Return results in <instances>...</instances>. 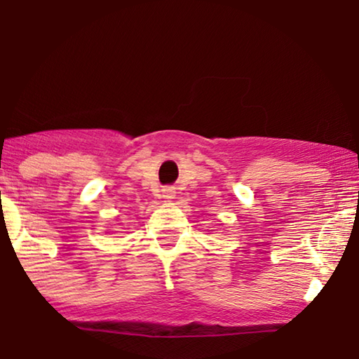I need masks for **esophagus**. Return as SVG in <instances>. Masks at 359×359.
Wrapping results in <instances>:
<instances>
[{"instance_id":"34e87169","label":"esophagus","mask_w":359,"mask_h":359,"mask_svg":"<svg viewBox=\"0 0 359 359\" xmlns=\"http://www.w3.org/2000/svg\"><path fill=\"white\" fill-rule=\"evenodd\" d=\"M175 196H176V191H175V188H165L163 191H162V197L167 202H170L171 199H175Z\"/></svg>"}]
</instances>
